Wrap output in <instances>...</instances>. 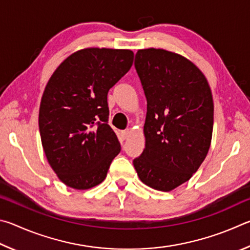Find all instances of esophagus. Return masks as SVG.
<instances>
[{
    "label": "esophagus",
    "mask_w": 250,
    "mask_h": 250,
    "mask_svg": "<svg viewBox=\"0 0 250 250\" xmlns=\"http://www.w3.org/2000/svg\"><path fill=\"white\" fill-rule=\"evenodd\" d=\"M129 134H130V130H129V129L122 130V132H121V136H122L123 139H126V138H127V137L129 136Z\"/></svg>",
    "instance_id": "esophagus-1"
}]
</instances>
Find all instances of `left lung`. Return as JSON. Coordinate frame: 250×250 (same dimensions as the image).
Masks as SVG:
<instances>
[{"label":"left lung","mask_w":250,"mask_h":250,"mask_svg":"<svg viewBox=\"0 0 250 250\" xmlns=\"http://www.w3.org/2000/svg\"><path fill=\"white\" fill-rule=\"evenodd\" d=\"M135 68L147 99L146 145L133 164L141 181L169 192L190 180L211 146V87L196 65L176 52L139 49Z\"/></svg>","instance_id":"obj_1"}]
</instances>
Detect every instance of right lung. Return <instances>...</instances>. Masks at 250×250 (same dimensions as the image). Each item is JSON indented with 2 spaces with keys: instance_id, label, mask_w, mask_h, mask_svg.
<instances>
[{
  "instance_id": "right-lung-1",
  "label": "right lung",
  "mask_w": 250,
  "mask_h": 250,
  "mask_svg": "<svg viewBox=\"0 0 250 250\" xmlns=\"http://www.w3.org/2000/svg\"><path fill=\"white\" fill-rule=\"evenodd\" d=\"M134 52L85 48L70 55L52 73L39 107V132L57 176L76 190L106 178L121 145L108 121V90L128 72Z\"/></svg>"
}]
</instances>
